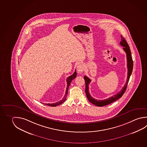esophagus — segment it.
Wrapping results in <instances>:
<instances>
[{
    "instance_id": "esophagus-1",
    "label": "esophagus",
    "mask_w": 147,
    "mask_h": 147,
    "mask_svg": "<svg viewBox=\"0 0 147 147\" xmlns=\"http://www.w3.org/2000/svg\"><path fill=\"white\" fill-rule=\"evenodd\" d=\"M78 72L79 74H82L84 70V65L83 64H79L77 67Z\"/></svg>"
}]
</instances>
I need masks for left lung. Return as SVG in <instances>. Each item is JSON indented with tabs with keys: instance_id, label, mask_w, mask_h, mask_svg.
I'll use <instances>...</instances> for the list:
<instances>
[{
	"instance_id": "8db88e82",
	"label": "left lung",
	"mask_w": 147,
	"mask_h": 147,
	"mask_svg": "<svg viewBox=\"0 0 147 147\" xmlns=\"http://www.w3.org/2000/svg\"><path fill=\"white\" fill-rule=\"evenodd\" d=\"M121 45H122L123 47V50L125 52L126 54V57H127V80L125 84V85L124 86L122 89L121 90L120 92H119L116 95H114L113 96L110 97V98L104 99V100H97L94 98L93 97H92L91 96L90 94L89 93V90H88V85L91 82V79H90L88 77L84 76V79L86 82V97L88 99V100L90 102H91L92 104L95 105L96 106H98V107H102V106H106L107 105L110 104L111 103H112L113 102H115V100H117L118 99L121 98L122 96H123V94L125 93L126 88H127V86L128 84V81L129 80V78L131 76V74L132 73L133 71V59L131 57V50L129 49V47L127 43L126 42L125 39L123 37V36L121 35V41L120 43Z\"/></svg>"
}]
</instances>
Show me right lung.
Here are the masks:
<instances>
[{
	"label": "right lung",
	"instance_id": "1",
	"mask_svg": "<svg viewBox=\"0 0 147 147\" xmlns=\"http://www.w3.org/2000/svg\"><path fill=\"white\" fill-rule=\"evenodd\" d=\"M77 76V72L76 71H75V72L72 74V75L70 76L69 77L67 78V80H66V82H67V88H66V93H65V95H64V97H63V98L60 101H59L58 102H56L55 103H53V104H45L46 105H48V106H50L51 107H56L58 105L61 104L62 103H63L65 100H66V96H67V94H68V88H69V86L71 82L72 81V80L73 79H74Z\"/></svg>",
	"mask_w": 147,
	"mask_h": 147
}]
</instances>
